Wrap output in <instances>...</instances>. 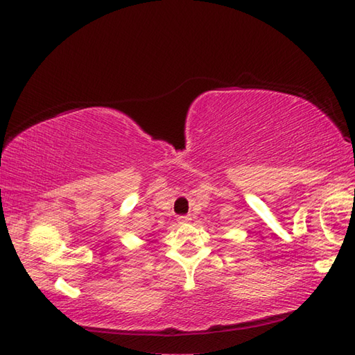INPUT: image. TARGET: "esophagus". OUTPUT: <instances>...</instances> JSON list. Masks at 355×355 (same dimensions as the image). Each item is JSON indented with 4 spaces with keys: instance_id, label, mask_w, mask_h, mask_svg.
<instances>
[{
    "instance_id": "obj_1",
    "label": "esophagus",
    "mask_w": 355,
    "mask_h": 355,
    "mask_svg": "<svg viewBox=\"0 0 355 355\" xmlns=\"http://www.w3.org/2000/svg\"><path fill=\"white\" fill-rule=\"evenodd\" d=\"M177 221H178V224H187V223L192 221V216L191 215H180L177 218Z\"/></svg>"
}]
</instances>
